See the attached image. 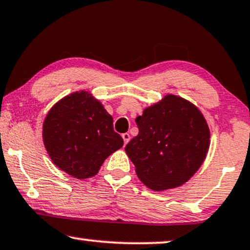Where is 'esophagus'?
<instances>
[{"label":"esophagus","mask_w":250,"mask_h":250,"mask_svg":"<svg viewBox=\"0 0 250 250\" xmlns=\"http://www.w3.org/2000/svg\"><path fill=\"white\" fill-rule=\"evenodd\" d=\"M122 138H124V142H125V145H126L128 144V142L130 140V135L128 132L125 133H122Z\"/></svg>","instance_id":"1"}]
</instances>
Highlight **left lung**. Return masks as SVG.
I'll list each match as a JSON object with an SVG mask.
<instances>
[{"label":"left lung","instance_id":"obj_1","mask_svg":"<svg viewBox=\"0 0 250 250\" xmlns=\"http://www.w3.org/2000/svg\"><path fill=\"white\" fill-rule=\"evenodd\" d=\"M138 135L125 146L139 180L155 191L180 187L203 164L209 129L198 108L167 95L136 119Z\"/></svg>","mask_w":250,"mask_h":250}]
</instances>
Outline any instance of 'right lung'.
I'll return each instance as SVG.
<instances>
[{"label":"right lung","mask_w":250,"mask_h":250,"mask_svg":"<svg viewBox=\"0 0 250 250\" xmlns=\"http://www.w3.org/2000/svg\"><path fill=\"white\" fill-rule=\"evenodd\" d=\"M43 140L53 163L76 179L94 177L103 162L124 146L113 118L85 90L68 95L48 111Z\"/></svg>","instance_id":"obj_1"}]
</instances>
